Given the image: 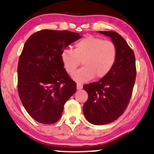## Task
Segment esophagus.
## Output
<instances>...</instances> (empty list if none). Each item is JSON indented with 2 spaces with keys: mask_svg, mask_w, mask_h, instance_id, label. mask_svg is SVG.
<instances>
[{
  "mask_svg": "<svg viewBox=\"0 0 154 154\" xmlns=\"http://www.w3.org/2000/svg\"><path fill=\"white\" fill-rule=\"evenodd\" d=\"M82 88V85L80 83H77V90H81Z\"/></svg>",
  "mask_w": 154,
  "mask_h": 154,
  "instance_id": "34e87169",
  "label": "esophagus"
}]
</instances>
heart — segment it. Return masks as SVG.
<instances>
[{"instance_id": "b5f03b06", "label": "heart", "mask_w": 154, "mask_h": 154, "mask_svg": "<svg viewBox=\"0 0 154 154\" xmlns=\"http://www.w3.org/2000/svg\"><path fill=\"white\" fill-rule=\"evenodd\" d=\"M117 56V48L112 41L89 35L77 41L73 51L63 49L60 57L64 69L71 75L82 61L84 66L72 77L77 82H85L94 77H106L114 68Z\"/></svg>"}]
</instances>
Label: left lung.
Wrapping results in <instances>:
<instances>
[{
	"instance_id": "8db88e82",
	"label": "left lung",
	"mask_w": 154,
	"mask_h": 154,
	"mask_svg": "<svg viewBox=\"0 0 154 154\" xmlns=\"http://www.w3.org/2000/svg\"><path fill=\"white\" fill-rule=\"evenodd\" d=\"M98 32L110 37L116 45L117 59L106 77L83 86L88 94L83 113L90 123L103 125L117 119L128 107L135 82L136 67L133 51L121 35L113 31Z\"/></svg>"
}]
</instances>
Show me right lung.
<instances>
[{"instance_id":"add662e5","label":"right lung","mask_w":154,"mask_h":154,"mask_svg":"<svg viewBox=\"0 0 154 154\" xmlns=\"http://www.w3.org/2000/svg\"><path fill=\"white\" fill-rule=\"evenodd\" d=\"M82 38L67 30L43 29L24 44L18 63V93L28 114L35 121L51 125L59 121L63 106L77 85L61 62V52Z\"/></svg>"}]
</instances>
